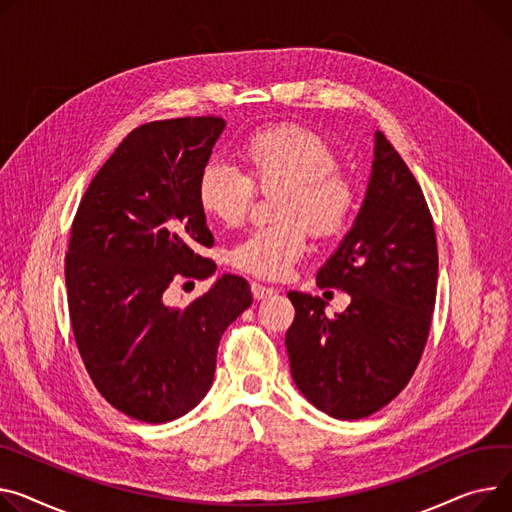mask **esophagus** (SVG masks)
Masks as SVG:
<instances>
[{
  "label": "esophagus",
  "mask_w": 512,
  "mask_h": 512,
  "mask_svg": "<svg viewBox=\"0 0 512 512\" xmlns=\"http://www.w3.org/2000/svg\"><path fill=\"white\" fill-rule=\"evenodd\" d=\"M251 288H253V296H255V300H265V298H269V296H274V294H276V290H274V288L263 286V284H253Z\"/></svg>",
  "instance_id": "esophagus-1"
}]
</instances>
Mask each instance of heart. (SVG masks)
Here are the masks:
<instances>
[{
	"label": "heart",
	"instance_id": "heart-1",
	"mask_svg": "<svg viewBox=\"0 0 512 512\" xmlns=\"http://www.w3.org/2000/svg\"><path fill=\"white\" fill-rule=\"evenodd\" d=\"M247 175L224 164H208L197 179V203L208 218L236 226L251 208L255 188L274 197V226L257 228L236 243L228 261L238 271L263 280H280L302 259L309 228L333 238L348 226L354 189L337 173L339 158L319 133L298 125L267 127L243 144Z\"/></svg>",
	"mask_w": 512,
	"mask_h": 512
}]
</instances>
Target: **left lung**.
<instances>
[{"mask_svg": "<svg viewBox=\"0 0 512 512\" xmlns=\"http://www.w3.org/2000/svg\"><path fill=\"white\" fill-rule=\"evenodd\" d=\"M438 276L436 234L424 193L399 152L374 131V160L360 212L317 271L319 288L352 296L329 319L319 296L288 292L292 379L337 420L379 412L412 379L424 352Z\"/></svg>", "mask_w": 512, "mask_h": 512, "instance_id": "obj_1", "label": "left lung"}]
</instances>
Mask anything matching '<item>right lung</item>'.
Masks as SVG:
<instances>
[{
    "label": "right lung",
    "instance_id": "1",
    "mask_svg": "<svg viewBox=\"0 0 512 512\" xmlns=\"http://www.w3.org/2000/svg\"><path fill=\"white\" fill-rule=\"evenodd\" d=\"M226 121L183 117L133 129L86 189L65 255V286L80 356L94 387L140 422L164 424L206 397L226 327L247 311V280L224 274L185 309L162 294L206 280L199 249L214 236L197 179Z\"/></svg>",
    "mask_w": 512,
    "mask_h": 512
}]
</instances>
